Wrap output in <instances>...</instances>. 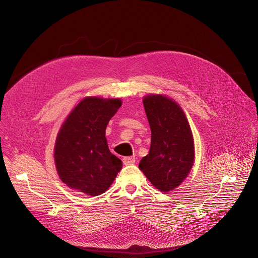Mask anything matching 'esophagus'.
Returning <instances> with one entry per match:
<instances>
[{"instance_id": "1", "label": "esophagus", "mask_w": 258, "mask_h": 258, "mask_svg": "<svg viewBox=\"0 0 258 258\" xmlns=\"http://www.w3.org/2000/svg\"><path fill=\"white\" fill-rule=\"evenodd\" d=\"M122 162H123L124 165H131V164H134L136 162V158L134 156L124 157V158H122Z\"/></svg>"}]
</instances>
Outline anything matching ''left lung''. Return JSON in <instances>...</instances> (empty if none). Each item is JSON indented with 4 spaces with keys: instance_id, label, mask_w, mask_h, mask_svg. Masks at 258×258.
Returning <instances> with one entry per match:
<instances>
[{
    "instance_id": "obj_1",
    "label": "left lung",
    "mask_w": 258,
    "mask_h": 258,
    "mask_svg": "<svg viewBox=\"0 0 258 258\" xmlns=\"http://www.w3.org/2000/svg\"><path fill=\"white\" fill-rule=\"evenodd\" d=\"M143 103L151 128V146L139 168L157 190L167 193L181 185L194 165L192 130L182 108L166 95L148 94Z\"/></svg>"
}]
</instances>
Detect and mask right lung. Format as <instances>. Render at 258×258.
I'll return each mask as SVG.
<instances>
[{"label":"right lung","mask_w":258,"mask_h":258,"mask_svg":"<svg viewBox=\"0 0 258 258\" xmlns=\"http://www.w3.org/2000/svg\"><path fill=\"white\" fill-rule=\"evenodd\" d=\"M121 104L119 98L85 97L61 124L54 161L60 179L68 188L94 197L112 185L122 163L109 151L105 133Z\"/></svg>","instance_id":"1"}]
</instances>
